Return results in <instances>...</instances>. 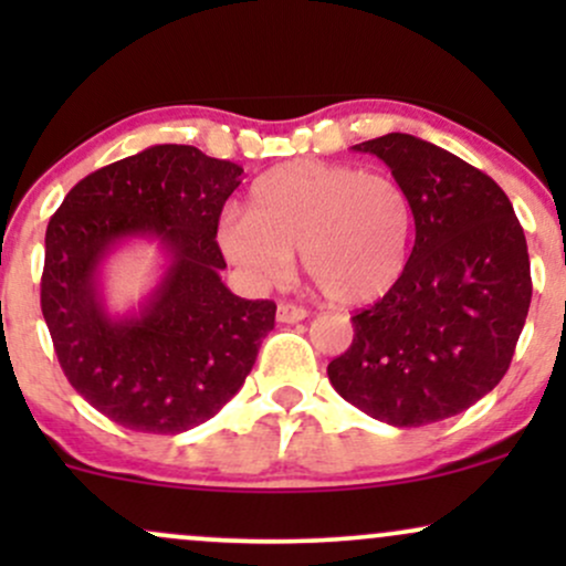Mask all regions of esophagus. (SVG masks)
Returning <instances> with one entry per match:
<instances>
[{"instance_id":"obj_1","label":"esophagus","mask_w":566,"mask_h":566,"mask_svg":"<svg viewBox=\"0 0 566 566\" xmlns=\"http://www.w3.org/2000/svg\"><path fill=\"white\" fill-rule=\"evenodd\" d=\"M305 316H308V311H305L303 305H295V303H279V308H276V319L282 324L303 322Z\"/></svg>"}]
</instances>
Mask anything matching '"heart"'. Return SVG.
I'll return each mask as SVG.
<instances>
[{
    "instance_id": "b5f03b06",
    "label": "heart",
    "mask_w": 566,
    "mask_h": 566,
    "mask_svg": "<svg viewBox=\"0 0 566 566\" xmlns=\"http://www.w3.org/2000/svg\"><path fill=\"white\" fill-rule=\"evenodd\" d=\"M412 205L394 178L297 159L250 188V212L218 220L220 252L255 287L287 279L292 250L327 301L373 303L394 290L412 244Z\"/></svg>"
}]
</instances>
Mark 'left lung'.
Segmentation results:
<instances>
[{"label": "left lung", "instance_id": "obj_1", "mask_svg": "<svg viewBox=\"0 0 566 566\" xmlns=\"http://www.w3.org/2000/svg\"><path fill=\"white\" fill-rule=\"evenodd\" d=\"M354 148L407 191L415 244L394 290L350 316L329 382L388 426L439 423L509 373L532 301L527 239L503 188L444 148L407 133Z\"/></svg>", "mask_w": 566, "mask_h": 566}]
</instances>
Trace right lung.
Returning <instances> with one entry per match:
<instances>
[{"label":"right lung","mask_w":566,"mask_h":566,"mask_svg":"<svg viewBox=\"0 0 566 566\" xmlns=\"http://www.w3.org/2000/svg\"><path fill=\"white\" fill-rule=\"evenodd\" d=\"M242 167L193 146H151L80 180L44 233L42 314L74 391L114 423L180 433L242 388L274 301L226 287L216 229ZM127 238H157L168 255L138 315L112 317L99 265Z\"/></svg>","instance_id":"obj_1"}]
</instances>
